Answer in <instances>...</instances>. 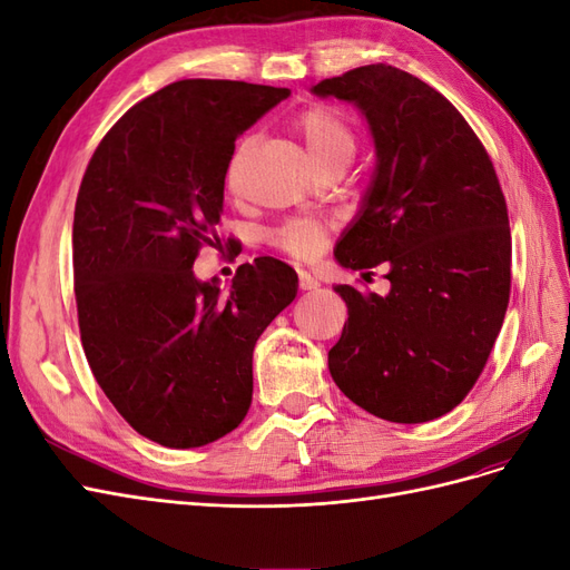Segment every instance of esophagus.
<instances>
[{"label":"esophagus","mask_w":570,"mask_h":570,"mask_svg":"<svg viewBox=\"0 0 570 570\" xmlns=\"http://www.w3.org/2000/svg\"><path fill=\"white\" fill-rule=\"evenodd\" d=\"M321 287V283L314 278L312 273H306V271H299V289H304V292H308V289H318Z\"/></svg>","instance_id":"obj_1"}]
</instances>
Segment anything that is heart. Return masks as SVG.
Returning <instances> with one entry per match:
<instances>
[{"label": "heart", "mask_w": 570, "mask_h": 570, "mask_svg": "<svg viewBox=\"0 0 570 570\" xmlns=\"http://www.w3.org/2000/svg\"><path fill=\"white\" fill-rule=\"evenodd\" d=\"M297 128L304 135L308 151L314 154V159L318 164H325L327 159L337 157V154L354 151V132H352L350 120L344 118V114L337 111L335 107H327V105L306 107L297 116ZM254 142H256L254 135H245L243 140L237 142L226 170L228 185H237L239 168H243V161L252 151ZM325 230H327L325 223L316 218H292L271 233V243L295 258H312L323 247Z\"/></svg>", "instance_id": "1"}]
</instances>
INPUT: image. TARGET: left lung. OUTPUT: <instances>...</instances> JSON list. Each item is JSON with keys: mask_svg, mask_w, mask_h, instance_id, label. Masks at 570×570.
Here are the masks:
<instances>
[{"mask_svg": "<svg viewBox=\"0 0 570 570\" xmlns=\"http://www.w3.org/2000/svg\"><path fill=\"white\" fill-rule=\"evenodd\" d=\"M312 92L358 107L377 157L335 258L352 271L385 264L390 281L385 297L335 287L350 318L327 368L377 419H440L475 385L509 306L511 230L494 166L452 101L400 68L358 66Z\"/></svg>", "mask_w": 570, "mask_h": 570, "instance_id": "8db88e82", "label": "left lung"}]
</instances>
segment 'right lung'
I'll return each mask as SVG.
<instances>
[{
    "instance_id": "obj_1",
    "label": "right lung",
    "mask_w": 570,
    "mask_h": 570,
    "mask_svg": "<svg viewBox=\"0 0 570 570\" xmlns=\"http://www.w3.org/2000/svg\"><path fill=\"white\" fill-rule=\"evenodd\" d=\"M287 95L243 80L170 82L116 120L82 176V350L109 402L151 442L189 450L243 423L254 344L297 297L295 268L273 256L239 266L228 292L193 271L204 245H220L235 140Z\"/></svg>"
}]
</instances>
